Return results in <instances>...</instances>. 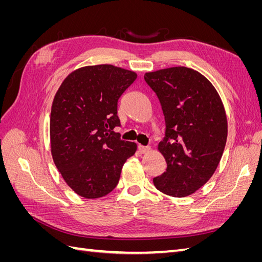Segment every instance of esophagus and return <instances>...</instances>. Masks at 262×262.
<instances>
[{"mask_svg":"<svg viewBox=\"0 0 262 262\" xmlns=\"http://www.w3.org/2000/svg\"><path fill=\"white\" fill-rule=\"evenodd\" d=\"M138 149H139V152L141 153V154H145V153H147V152H149V149H150V147L149 146H144V145H139L138 146Z\"/></svg>","mask_w":262,"mask_h":262,"instance_id":"obj_1","label":"esophagus"}]
</instances>
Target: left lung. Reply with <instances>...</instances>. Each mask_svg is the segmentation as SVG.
Segmentation results:
<instances>
[{"instance_id":"8db88e82","label":"left lung","mask_w":262,"mask_h":262,"mask_svg":"<svg viewBox=\"0 0 262 262\" xmlns=\"http://www.w3.org/2000/svg\"><path fill=\"white\" fill-rule=\"evenodd\" d=\"M161 102L165 137L158 150L167 168L153 178L165 194H192L212 177L223 155L227 119L216 90L196 71L176 67L145 73Z\"/></svg>"}]
</instances>
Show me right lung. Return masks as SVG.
<instances>
[{
	"label": "right lung",
	"instance_id": "1",
	"mask_svg": "<svg viewBox=\"0 0 262 262\" xmlns=\"http://www.w3.org/2000/svg\"><path fill=\"white\" fill-rule=\"evenodd\" d=\"M138 75L110 64L71 73L55 94L50 116L53 162L69 187L86 199L112 192L122 166L137 150L114 129L118 100Z\"/></svg>",
	"mask_w": 262,
	"mask_h": 262
}]
</instances>
